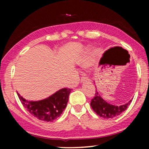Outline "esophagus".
<instances>
[{"label":"esophagus","mask_w":149,"mask_h":149,"mask_svg":"<svg viewBox=\"0 0 149 149\" xmlns=\"http://www.w3.org/2000/svg\"><path fill=\"white\" fill-rule=\"evenodd\" d=\"M89 81V76L87 74H83L81 78V82H84V81Z\"/></svg>","instance_id":"1"}]
</instances>
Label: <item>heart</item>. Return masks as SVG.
<instances>
[{"instance_id": "obj_1", "label": "heart", "mask_w": 149, "mask_h": 149, "mask_svg": "<svg viewBox=\"0 0 149 149\" xmlns=\"http://www.w3.org/2000/svg\"><path fill=\"white\" fill-rule=\"evenodd\" d=\"M91 62V59H85V60H82V62H81V64L82 65V66H87V65L90 64Z\"/></svg>"}]
</instances>
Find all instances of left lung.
Instances as JSON below:
<instances>
[{"label": "left lung", "mask_w": 149, "mask_h": 149, "mask_svg": "<svg viewBox=\"0 0 149 149\" xmlns=\"http://www.w3.org/2000/svg\"><path fill=\"white\" fill-rule=\"evenodd\" d=\"M132 101V100L125 104L119 106V107L110 104L105 100H104L98 92L95 90V95L91 99L90 104L93 111L100 117L104 118V119H109V118H113L121 115L123 111L127 109L128 106L131 104Z\"/></svg>", "instance_id": "left-lung-1"}]
</instances>
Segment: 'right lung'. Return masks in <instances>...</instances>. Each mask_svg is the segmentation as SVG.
Masks as SVG:
<instances>
[{
    "label": "right lung",
    "instance_id": "add662e5",
    "mask_svg": "<svg viewBox=\"0 0 149 149\" xmlns=\"http://www.w3.org/2000/svg\"><path fill=\"white\" fill-rule=\"evenodd\" d=\"M71 89L63 88L47 98L36 102L26 100L17 93L22 104L32 115L41 121L49 122L60 117L66 109Z\"/></svg>",
    "mask_w": 149,
    "mask_h": 149
}]
</instances>
